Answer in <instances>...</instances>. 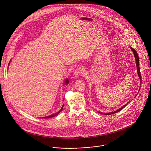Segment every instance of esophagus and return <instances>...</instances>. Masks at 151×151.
Segmentation results:
<instances>
[{
  "label": "esophagus",
  "mask_w": 151,
  "mask_h": 151,
  "mask_svg": "<svg viewBox=\"0 0 151 151\" xmlns=\"http://www.w3.org/2000/svg\"><path fill=\"white\" fill-rule=\"evenodd\" d=\"M82 73V70L81 68H77L75 69V72H74V74L75 76H79L80 74H81Z\"/></svg>",
  "instance_id": "1"
}]
</instances>
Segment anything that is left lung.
<instances>
[{"label": "left lung", "instance_id": "left-lung-1", "mask_svg": "<svg viewBox=\"0 0 151 151\" xmlns=\"http://www.w3.org/2000/svg\"><path fill=\"white\" fill-rule=\"evenodd\" d=\"M131 49L132 51L134 53V57L135 58V61H136V64H137V72H138V76L141 80V72H140V70H139V57H138V55L137 52V51H135V50L134 49H133L132 47H131ZM127 105V104H126V105H124V106H123L122 108H119V109H117L116 111H114V112H109V113H106V114H105V113H102V112H99V113H100L101 114H104V115H111V114H115L116 112H118L119 111H120L122 109H123L126 105Z\"/></svg>", "mask_w": 151, "mask_h": 151}]
</instances>
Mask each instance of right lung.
Instances as JSON below:
<instances>
[{
    "label": "right lung",
    "mask_w": 151,
    "mask_h": 151,
    "mask_svg": "<svg viewBox=\"0 0 151 151\" xmlns=\"http://www.w3.org/2000/svg\"><path fill=\"white\" fill-rule=\"evenodd\" d=\"M65 82L66 83V84L69 83V81H68V80L67 79L65 80ZM63 107H64V106H62V108H61V109H60V111H59L58 112H57V114H53V115H50V116H46V117H42V118H45V119L46 118V119H47V118H50V117H54V116H57V115H58V114H59V113H60V112H61V111L63 110Z\"/></svg>",
    "instance_id": "add662e5"
}]
</instances>
